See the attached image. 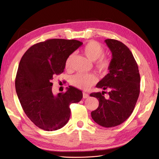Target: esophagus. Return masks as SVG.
I'll return each mask as SVG.
<instances>
[{
    "instance_id": "esophagus-1",
    "label": "esophagus",
    "mask_w": 159,
    "mask_h": 159,
    "mask_svg": "<svg viewBox=\"0 0 159 159\" xmlns=\"http://www.w3.org/2000/svg\"><path fill=\"white\" fill-rule=\"evenodd\" d=\"M83 98H88L89 97V95L88 93H85L84 92L83 93Z\"/></svg>"
}]
</instances>
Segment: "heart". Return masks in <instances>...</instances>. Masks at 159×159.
<instances>
[{
  "mask_svg": "<svg viewBox=\"0 0 159 159\" xmlns=\"http://www.w3.org/2000/svg\"><path fill=\"white\" fill-rule=\"evenodd\" d=\"M83 53L92 61L98 62L96 67L101 73H107L111 66V59L108 57H104V48L99 42L96 41H91L88 42L84 47ZM74 58V55L72 54L67 57L66 63V69L68 70ZM96 81V77L93 74H81L79 73L71 78L70 83L74 87L80 89L86 90L92 87Z\"/></svg>",
  "mask_w": 159,
  "mask_h": 159,
  "instance_id": "heart-1",
  "label": "heart"
}]
</instances>
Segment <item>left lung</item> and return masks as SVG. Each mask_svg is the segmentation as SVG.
I'll return each mask as SVG.
<instances>
[{
	"instance_id": "left-lung-1",
	"label": "left lung",
	"mask_w": 159,
	"mask_h": 159,
	"mask_svg": "<svg viewBox=\"0 0 159 159\" xmlns=\"http://www.w3.org/2000/svg\"><path fill=\"white\" fill-rule=\"evenodd\" d=\"M112 59L109 72L97 84L96 87L109 89V98L105 92L92 93L90 96L99 101L97 109L91 113L96 123L103 127L118 126L133 113L140 92V75L137 63L131 51L122 42L107 39Z\"/></svg>"
}]
</instances>
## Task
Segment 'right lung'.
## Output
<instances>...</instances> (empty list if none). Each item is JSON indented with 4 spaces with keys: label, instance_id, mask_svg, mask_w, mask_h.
Segmentation results:
<instances>
[{
    "label": "right lung",
    "instance_id": "add662e5",
    "mask_svg": "<svg viewBox=\"0 0 159 159\" xmlns=\"http://www.w3.org/2000/svg\"><path fill=\"white\" fill-rule=\"evenodd\" d=\"M82 44L75 39H47L32 46L20 60L15 80L17 95L26 116L42 130L65 126L70 104L83 98L81 91L72 86L54 95L51 83L54 76L63 72L67 57Z\"/></svg>",
    "mask_w": 159,
    "mask_h": 159
}]
</instances>
